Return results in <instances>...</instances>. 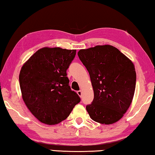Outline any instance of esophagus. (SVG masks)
I'll use <instances>...</instances> for the list:
<instances>
[{"label": "esophagus", "mask_w": 155, "mask_h": 155, "mask_svg": "<svg viewBox=\"0 0 155 155\" xmlns=\"http://www.w3.org/2000/svg\"><path fill=\"white\" fill-rule=\"evenodd\" d=\"M78 96H79L80 97H81L82 96V91H81V90H80V91H78Z\"/></svg>", "instance_id": "34e87169"}]
</instances>
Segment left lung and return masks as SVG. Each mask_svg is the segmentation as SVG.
Wrapping results in <instances>:
<instances>
[{"instance_id": "8db88e82", "label": "left lung", "mask_w": 155, "mask_h": 155, "mask_svg": "<svg viewBox=\"0 0 155 155\" xmlns=\"http://www.w3.org/2000/svg\"><path fill=\"white\" fill-rule=\"evenodd\" d=\"M78 57L91 78L94 98L86 107L92 120L110 125L123 117L134 97L137 75L134 64L110 45L80 50Z\"/></svg>"}]
</instances>
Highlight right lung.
Masks as SVG:
<instances>
[{
    "label": "right lung",
    "mask_w": 155,
    "mask_h": 155,
    "mask_svg": "<svg viewBox=\"0 0 155 155\" xmlns=\"http://www.w3.org/2000/svg\"><path fill=\"white\" fill-rule=\"evenodd\" d=\"M76 50L42 48L23 64L19 84L25 105L47 125L58 124L69 116L80 98L71 89L66 70Z\"/></svg>",
    "instance_id": "1"
}]
</instances>
